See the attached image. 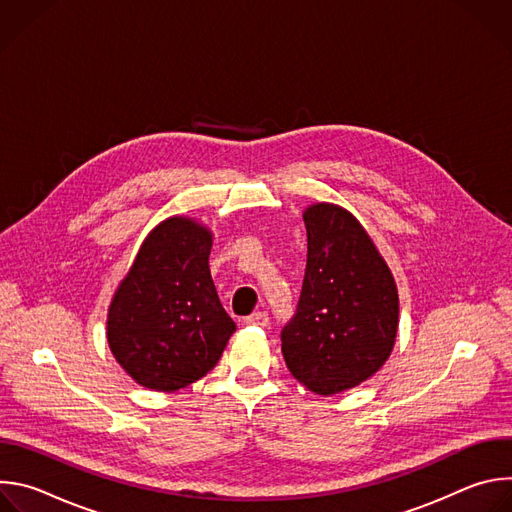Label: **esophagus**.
Returning a JSON list of instances; mask_svg holds the SVG:
<instances>
[{"mask_svg":"<svg viewBox=\"0 0 512 512\" xmlns=\"http://www.w3.org/2000/svg\"><path fill=\"white\" fill-rule=\"evenodd\" d=\"M247 324H253V326H267L269 324V314L267 312H253L251 316L245 318Z\"/></svg>","mask_w":512,"mask_h":512,"instance_id":"1","label":"esophagus"}]
</instances>
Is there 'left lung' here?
I'll return each mask as SVG.
<instances>
[{
    "instance_id": "1",
    "label": "left lung",
    "mask_w": 512,
    "mask_h": 512,
    "mask_svg": "<svg viewBox=\"0 0 512 512\" xmlns=\"http://www.w3.org/2000/svg\"><path fill=\"white\" fill-rule=\"evenodd\" d=\"M308 261L302 294L281 330L289 373L318 395L373 377L389 358L399 326L391 269L373 239L342 206L306 208Z\"/></svg>"
}]
</instances>
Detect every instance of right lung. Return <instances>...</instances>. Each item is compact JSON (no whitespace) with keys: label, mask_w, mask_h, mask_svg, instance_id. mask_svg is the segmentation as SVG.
<instances>
[{"label":"right lung","mask_w":512,"mask_h":512,"mask_svg":"<svg viewBox=\"0 0 512 512\" xmlns=\"http://www.w3.org/2000/svg\"><path fill=\"white\" fill-rule=\"evenodd\" d=\"M212 233L172 216L143 241L117 287L107 340L125 373L154 391H178L204 377L237 330L208 269Z\"/></svg>","instance_id":"add662e5"}]
</instances>
